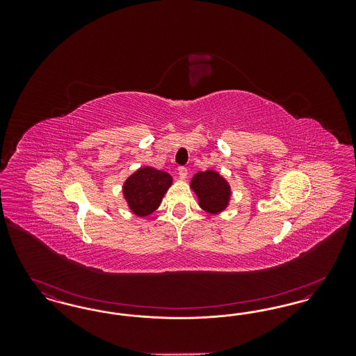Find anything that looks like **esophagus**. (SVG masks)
Here are the masks:
<instances>
[{
  "instance_id": "34e87169",
  "label": "esophagus",
  "mask_w": 356,
  "mask_h": 356,
  "mask_svg": "<svg viewBox=\"0 0 356 356\" xmlns=\"http://www.w3.org/2000/svg\"><path fill=\"white\" fill-rule=\"evenodd\" d=\"M179 176H180V179H181V180L186 179V176H188V170H186V167H179Z\"/></svg>"
}]
</instances>
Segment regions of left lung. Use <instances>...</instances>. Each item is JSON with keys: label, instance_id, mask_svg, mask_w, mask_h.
<instances>
[{"label": "left lung", "instance_id": "8db88e82", "mask_svg": "<svg viewBox=\"0 0 356 356\" xmlns=\"http://www.w3.org/2000/svg\"><path fill=\"white\" fill-rule=\"evenodd\" d=\"M191 188L199 199V205L208 213L218 215L229 204L231 186L216 170L197 172L191 180Z\"/></svg>", "mask_w": 356, "mask_h": 356}]
</instances>
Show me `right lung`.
Instances as JSON below:
<instances>
[{
    "instance_id": "add662e5",
    "label": "right lung",
    "mask_w": 356,
    "mask_h": 356,
    "mask_svg": "<svg viewBox=\"0 0 356 356\" xmlns=\"http://www.w3.org/2000/svg\"><path fill=\"white\" fill-rule=\"evenodd\" d=\"M172 181L168 172L144 167L125 180L122 195L129 209L137 216L145 218L159 208Z\"/></svg>"
}]
</instances>
